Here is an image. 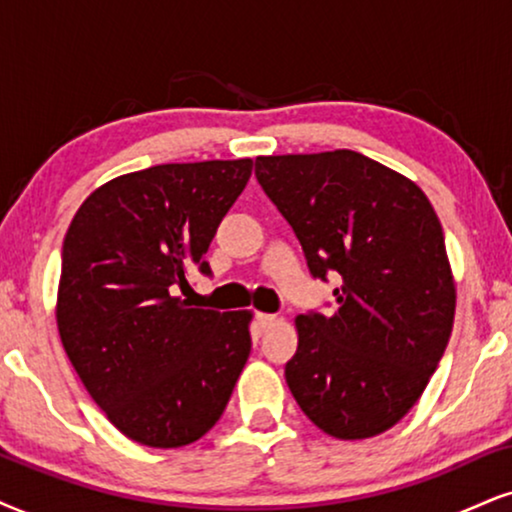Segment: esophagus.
<instances>
[{"label":"esophagus","mask_w":512,"mask_h":512,"mask_svg":"<svg viewBox=\"0 0 512 512\" xmlns=\"http://www.w3.org/2000/svg\"><path fill=\"white\" fill-rule=\"evenodd\" d=\"M255 321H257V326L262 328V331H267V328H271L278 321V316L276 314H257Z\"/></svg>","instance_id":"1"}]
</instances>
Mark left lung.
<instances>
[{"instance_id":"8db88e82","label":"left lung","mask_w":512,"mask_h":512,"mask_svg":"<svg viewBox=\"0 0 512 512\" xmlns=\"http://www.w3.org/2000/svg\"><path fill=\"white\" fill-rule=\"evenodd\" d=\"M255 174L314 276L338 271L331 316H295L286 383L335 439H368L413 409L442 359L456 283L416 181L357 151L260 155Z\"/></svg>"}]
</instances>
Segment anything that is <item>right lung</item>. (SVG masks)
<instances>
[{"label":"right lung","instance_id":"right-lung-1","mask_svg":"<svg viewBox=\"0 0 512 512\" xmlns=\"http://www.w3.org/2000/svg\"><path fill=\"white\" fill-rule=\"evenodd\" d=\"M252 160L170 163L92 191L63 241L56 323L70 364L122 435L193 444L222 418L250 357V309L189 307V271L210 274L217 226Z\"/></svg>","mask_w":512,"mask_h":512}]
</instances>
